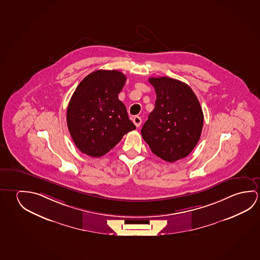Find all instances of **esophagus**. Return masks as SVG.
<instances>
[{
  "instance_id": "obj_1",
  "label": "esophagus",
  "mask_w": 260,
  "mask_h": 260,
  "mask_svg": "<svg viewBox=\"0 0 260 260\" xmlns=\"http://www.w3.org/2000/svg\"><path fill=\"white\" fill-rule=\"evenodd\" d=\"M133 123L135 124V126H136L137 128H139L141 124V117H139V116L134 117V118H133Z\"/></svg>"
}]
</instances>
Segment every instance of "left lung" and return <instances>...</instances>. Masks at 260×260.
I'll return each instance as SVG.
<instances>
[{"mask_svg":"<svg viewBox=\"0 0 260 260\" xmlns=\"http://www.w3.org/2000/svg\"><path fill=\"white\" fill-rule=\"evenodd\" d=\"M157 100L141 128L151 151L168 162L187 157L200 141L203 111L189 86L169 77L149 78Z\"/></svg>","mask_w":260,"mask_h":260,"instance_id":"obj_1","label":"left lung"}]
</instances>
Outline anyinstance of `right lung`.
<instances>
[{
  "label": "right lung",
  "instance_id": "obj_1",
  "mask_svg": "<svg viewBox=\"0 0 260 260\" xmlns=\"http://www.w3.org/2000/svg\"><path fill=\"white\" fill-rule=\"evenodd\" d=\"M126 82L119 71L99 70L78 85L67 109L69 132L82 153L99 157L135 129L118 95Z\"/></svg>",
  "mask_w": 260,
  "mask_h": 260
}]
</instances>
